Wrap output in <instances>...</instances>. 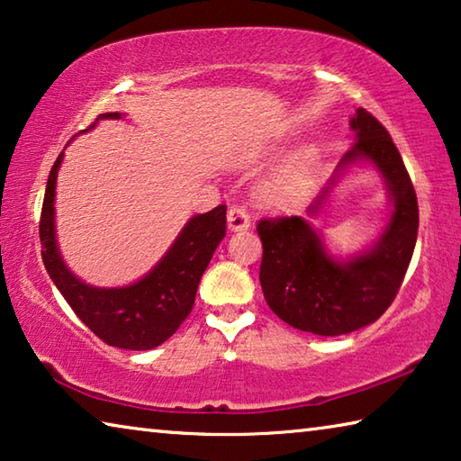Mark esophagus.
Here are the masks:
<instances>
[{"label":"esophagus","mask_w":461,"mask_h":461,"mask_svg":"<svg viewBox=\"0 0 461 461\" xmlns=\"http://www.w3.org/2000/svg\"><path fill=\"white\" fill-rule=\"evenodd\" d=\"M228 228L230 231H244L249 228V215L244 207H230L228 212Z\"/></svg>","instance_id":"34e87169"}]
</instances>
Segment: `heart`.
I'll return each mask as SVG.
<instances>
[{
	"instance_id": "1",
	"label": "heart",
	"mask_w": 461,
	"mask_h": 461,
	"mask_svg": "<svg viewBox=\"0 0 461 461\" xmlns=\"http://www.w3.org/2000/svg\"><path fill=\"white\" fill-rule=\"evenodd\" d=\"M280 152V146H272L267 156ZM321 152L315 144H303L283 160L272 176L260 189V199L272 209H291L305 199L315 183Z\"/></svg>"
}]
</instances>
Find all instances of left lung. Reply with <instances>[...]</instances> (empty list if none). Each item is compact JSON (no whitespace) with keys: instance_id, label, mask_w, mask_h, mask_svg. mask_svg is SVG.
Segmentation results:
<instances>
[{"instance_id":"left-lung-1","label":"left lung","mask_w":461,"mask_h":461,"mask_svg":"<svg viewBox=\"0 0 461 461\" xmlns=\"http://www.w3.org/2000/svg\"><path fill=\"white\" fill-rule=\"evenodd\" d=\"M349 130L354 144L309 205L307 217L258 223L264 299L285 323L315 335H343L376 321L399 293L417 244V194L393 138L362 107L349 118ZM352 167H372L381 176L389 213L372 245L338 257L312 223Z\"/></svg>"}]
</instances>
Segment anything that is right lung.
I'll return each mask as SVG.
<instances>
[{
    "mask_svg": "<svg viewBox=\"0 0 461 461\" xmlns=\"http://www.w3.org/2000/svg\"><path fill=\"white\" fill-rule=\"evenodd\" d=\"M123 113H101V120H122ZM65 158L59 154L46 183L41 244L44 268L77 317L107 346L122 349H152L165 343L191 313L199 280L225 238V205L193 215L178 231L165 256L142 278L123 286L85 283L67 267L57 238V176Z\"/></svg>",
    "mask_w": 461,
    "mask_h": 461,
    "instance_id": "add662e5",
    "label": "right lung"
}]
</instances>
